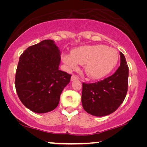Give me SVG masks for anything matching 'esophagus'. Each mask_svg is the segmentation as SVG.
<instances>
[{
	"mask_svg": "<svg viewBox=\"0 0 147 147\" xmlns=\"http://www.w3.org/2000/svg\"><path fill=\"white\" fill-rule=\"evenodd\" d=\"M78 80V77L76 75H72L71 77V81H74V80Z\"/></svg>",
	"mask_w": 147,
	"mask_h": 147,
	"instance_id": "esophagus-1",
	"label": "esophagus"
}]
</instances>
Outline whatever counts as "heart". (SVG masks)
<instances>
[{
    "mask_svg": "<svg viewBox=\"0 0 147 147\" xmlns=\"http://www.w3.org/2000/svg\"><path fill=\"white\" fill-rule=\"evenodd\" d=\"M118 57L115 49L105 45L82 46L72 50L71 54L61 56L69 70L77 69L78 63L84 65L86 75L92 80H100L108 75L117 65Z\"/></svg>",
    "mask_w": 147,
    "mask_h": 147,
    "instance_id": "b5f03b06",
    "label": "heart"
}]
</instances>
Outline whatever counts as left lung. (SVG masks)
Segmentation results:
<instances>
[{"instance_id": "left-lung-1", "label": "left lung", "mask_w": 147, "mask_h": 147, "mask_svg": "<svg viewBox=\"0 0 147 147\" xmlns=\"http://www.w3.org/2000/svg\"><path fill=\"white\" fill-rule=\"evenodd\" d=\"M120 55V66L113 75L96 83H82V103L88 113L109 115L123 102L128 90V67L121 52Z\"/></svg>"}]
</instances>
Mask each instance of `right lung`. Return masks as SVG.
I'll return each instance as SVG.
<instances>
[{"instance_id":"add662e5","label":"right lung","mask_w":147,"mask_h":147,"mask_svg":"<svg viewBox=\"0 0 147 147\" xmlns=\"http://www.w3.org/2000/svg\"><path fill=\"white\" fill-rule=\"evenodd\" d=\"M61 53L53 40L30 46L20 56L15 88L20 100L36 113L52 111L71 75L59 69Z\"/></svg>"}]
</instances>
